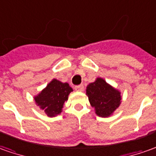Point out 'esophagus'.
<instances>
[{
    "mask_svg": "<svg viewBox=\"0 0 156 156\" xmlns=\"http://www.w3.org/2000/svg\"><path fill=\"white\" fill-rule=\"evenodd\" d=\"M83 89H84L83 85H78L75 87V90L78 91V92H82V91H83Z\"/></svg>",
    "mask_w": 156,
    "mask_h": 156,
    "instance_id": "34e87169",
    "label": "esophagus"
}]
</instances>
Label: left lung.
I'll list each match as a JSON object with an SVG mask.
<instances>
[{"label":"left lung","instance_id":"left-lung-1","mask_svg":"<svg viewBox=\"0 0 156 156\" xmlns=\"http://www.w3.org/2000/svg\"><path fill=\"white\" fill-rule=\"evenodd\" d=\"M86 95L94 112L100 117H109L113 115L122 102L120 90L109 84L102 78H97L86 88Z\"/></svg>","mask_w":156,"mask_h":156}]
</instances>
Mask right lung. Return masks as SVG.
Returning a JSON list of instances; mask_svg holds the SVG:
<instances>
[{
    "label": "right lung",
    "mask_w": 156,
    "mask_h": 156,
    "mask_svg": "<svg viewBox=\"0 0 156 156\" xmlns=\"http://www.w3.org/2000/svg\"><path fill=\"white\" fill-rule=\"evenodd\" d=\"M73 89L67 83L53 78L37 95L34 97L35 104L49 117H55L62 112L64 103Z\"/></svg>",
    "instance_id": "add662e5"
}]
</instances>
